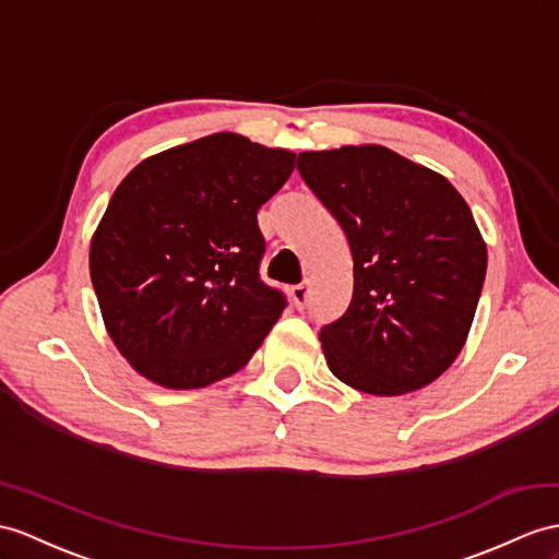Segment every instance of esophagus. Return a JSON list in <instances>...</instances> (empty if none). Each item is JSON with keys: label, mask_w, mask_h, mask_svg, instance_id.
Here are the masks:
<instances>
[{"label": "esophagus", "mask_w": 559, "mask_h": 559, "mask_svg": "<svg viewBox=\"0 0 559 559\" xmlns=\"http://www.w3.org/2000/svg\"><path fill=\"white\" fill-rule=\"evenodd\" d=\"M289 296H292V304L298 310H304L308 306V287H306V284H296V287L289 289Z\"/></svg>", "instance_id": "esophagus-1"}]
</instances>
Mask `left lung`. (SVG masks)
<instances>
[{"label":"left lung","instance_id":"8db88e82","mask_svg":"<svg viewBox=\"0 0 559 559\" xmlns=\"http://www.w3.org/2000/svg\"><path fill=\"white\" fill-rule=\"evenodd\" d=\"M298 173L353 255L350 304L320 330L332 374L372 396L431 384L465 346L486 277L467 201L379 144L304 152Z\"/></svg>","mask_w":559,"mask_h":559}]
</instances>
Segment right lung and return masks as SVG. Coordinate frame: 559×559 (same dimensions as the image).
<instances>
[{
    "mask_svg": "<svg viewBox=\"0 0 559 559\" xmlns=\"http://www.w3.org/2000/svg\"><path fill=\"white\" fill-rule=\"evenodd\" d=\"M296 154L217 132L142 160L92 237L90 275L108 336L168 389L241 370L287 298L261 280L258 209Z\"/></svg>",
    "mask_w": 559,
    "mask_h": 559,
    "instance_id": "obj_1",
    "label": "right lung"
}]
</instances>
